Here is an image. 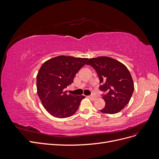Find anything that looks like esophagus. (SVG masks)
Segmentation results:
<instances>
[{
	"label": "esophagus",
	"mask_w": 159,
	"mask_h": 159,
	"mask_svg": "<svg viewBox=\"0 0 159 159\" xmlns=\"http://www.w3.org/2000/svg\"><path fill=\"white\" fill-rule=\"evenodd\" d=\"M89 98H90V99H92V100H94V99H96V96L94 94H92L91 96H89Z\"/></svg>",
	"instance_id": "esophagus-1"
}]
</instances>
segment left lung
<instances>
[{"label":"left lung","instance_id":"left-lung-1","mask_svg":"<svg viewBox=\"0 0 159 159\" xmlns=\"http://www.w3.org/2000/svg\"><path fill=\"white\" fill-rule=\"evenodd\" d=\"M90 65L99 76V90L105 105L101 112L115 114L120 112L130 102L134 90V82L127 67L120 61L106 56L91 58Z\"/></svg>","mask_w":159,"mask_h":159}]
</instances>
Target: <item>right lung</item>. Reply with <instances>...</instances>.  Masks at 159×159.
Here are the masks:
<instances>
[{"label":"right lung","mask_w":159,"mask_h":159,"mask_svg":"<svg viewBox=\"0 0 159 159\" xmlns=\"http://www.w3.org/2000/svg\"><path fill=\"white\" fill-rule=\"evenodd\" d=\"M88 58L60 56L45 61L37 75L38 96L52 116L63 119L73 115L84 96L67 94L64 89L73 83L75 75Z\"/></svg>","instance_id":"obj_1"}]
</instances>
